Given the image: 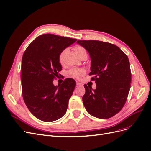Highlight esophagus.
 Wrapping results in <instances>:
<instances>
[{"instance_id": "34e87169", "label": "esophagus", "mask_w": 151, "mask_h": 151, "mask_svg": "<svg viewBox=\"0 0 151 151\" xmlns=\"http://www.w3.org/2000/svg\"><path fill=\"white\" fill-rule=\"evenodd\" d=\"M76 83H77V86H83V84H82L81 83H79V82H78V81H77Z\"/></svg>"}]
</instances>
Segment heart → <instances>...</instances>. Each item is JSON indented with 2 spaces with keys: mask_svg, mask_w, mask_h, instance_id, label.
Wrapping results in <instances>:
<instances>
[{
  "mask_svg": "<svg viewBox=\"0 0 151 151\" xmlns=\"http://www.w3.org/2000/svg\"><path fill=\"white\" fill-rule=\"evenodd\" d=\"M74 50L75 51L77 55L79 58H83L84 56L87 55L88 53H87V50L86 49L82 47V46H76L74 48ZM67 53V49L65 48L58 55V62L61 64H63V60H64V57L65 56L66 53ZM86 70L83 68H72L69 71H68V74L70 76L74 77V78H79L83 75L85 74Z\"/></svg>",
  "mask_w": 151,
  "mask_h": 151,
  "instance_id": "1",
  "label": "heart"
}]
</instances>
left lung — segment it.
<instances>
[{"label":"left lung","mask_w":151,"mask_h":151,"mask_svg":"<svg viewBox=\"0 0 151 151\" xmlns=\"http://www.w3.org/2000/svg\"><path fill=\"white\" fill-rule=\"evenodd\" d=\"M89 53L91 81L96 88L84 84L83 101L90 115L107 119L120 111L129 95L131 83L130 62L116 45L97 40H78Z\"/></svg>","instance_id":"8db88e82"}]
</instances>
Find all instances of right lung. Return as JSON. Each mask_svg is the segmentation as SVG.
Returning a JSON list of instances; mask_svg holds the SVG:
<instances>
[{
  "instance_id": "add662e5",
  "label": "right lung",
  "mask_w": 151,
  "mask_h": 151,
  "mask_svg": "<svg viewBox=\"0 0 151 151\" xmlns=\"http://www.w3.org/2000/svg\"><path fill=\"white\" fill-rule=\"evenodd\" d=\"M76 41L66 36L42 35L30 43L22 55V97L29 111L40 120H57L67 111L76 81L68 78L55 86L53 81L62 70L59 54Z\"/></svg>"
}]
</instances>
